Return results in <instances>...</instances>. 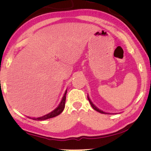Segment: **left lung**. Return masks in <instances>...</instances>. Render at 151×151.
Returning a JSON list of instances; mask_svg holds the SVG:
<instances>
[{
    "mask_svg": "<svg viewBox=\"0 0 151 151\" xmlns=\"http://www.w3.org/2000/svg\"><path fill=\"white\" fill-rule=\"evenodd\" d=\"M88 100H89V103H90V104H91V107L93 108V109L94 110H96V111H97V112H99V113H103V114H117V113H106V112H104V111H103L102 110H101V109H99V108H97L96 105H95L93 103H92V101H91V99H90V98H89V96L88 95Z\"/></svg>",
    "mask_w": 151,
    "mask_h": 151,
    "instance_id": "obj_1",
    "label": "left lung"
}]
</instances>
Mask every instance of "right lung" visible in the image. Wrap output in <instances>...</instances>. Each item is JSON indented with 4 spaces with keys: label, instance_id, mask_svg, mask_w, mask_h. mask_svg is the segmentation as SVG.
Returning a JSON list of instances; mask_svg holds the SVG:
<instances>
[{
    "label": "right lung",
    "instance_id": "1",
    "mask_svg": "<svg viewBox=\"0 0 151 151\" xmlns=\"http://www.w3.org/2000/svg\"><path fill=\"white\" fill-rule=\"evenodd\" d=\"M67 93V90H65L64 95H63V96L62 97V99L61 102L60 103V104L58 106L55 108L54 110H53L52 111H51L49 113H47V114L45 115L42 116V117H27L30 119H32L33 120H36V121H44V120H46V119H48L50 118H52V117H56L58 115H60L61 113H62L63 109H64L65 108V95Z\"/></svg>",
    "mask_w": 151,
    "mask_h": 151
}]
</instances>
